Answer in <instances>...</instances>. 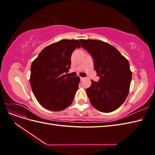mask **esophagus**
<instances>
[{
	"label": "esophagus",
	"mask_w": 155,
	"mask_h": 155,
	"mask_svg": "<svg viewBox=\"0 0 155 155\" xmlns=\"http://www.w3.org/2000/svg\"><path fill=\"white\" fill-rule=\"evenodd\" d=\"M85 79V78H82V77H80V79H81V80H83V79Z\"/></svg>",
	"instance_id": "34e87169"
}]
</instances>
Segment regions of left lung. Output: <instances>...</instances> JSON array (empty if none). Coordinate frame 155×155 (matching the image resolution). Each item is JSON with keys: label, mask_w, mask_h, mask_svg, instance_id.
<instances>
[{"label": "left lung", "mask_w": 155, "mask_h": 155, "mask_svg": "<svg viewBox=\"0 0 155 155\" xmlns=\"http://www.w3.org/2000/svg\"><path fill=\"white\" fill-rule=\"evenodd\" d=\"M90 53L99 81L93 80L86 89L92 105L103 112H110L124 104L129 92L132 72L128 60L113 46L104 41L79 40Z\"/></svg>", "instance_id": "8db88e82"}]
</instances>
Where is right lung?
<instances>
[{
  "label": "right lung",
  "mask_w": 155,
  "mask_h": 155,
  "mask_svg": "<svg viewBox=\"0 0 155 155\" xmlns=\"http://www.w3.org/2000/svg\"><path fill=\"white\" fill-rule=\"evenodd\" d=\"M76 48H81L78 40L63 39L46 46L32 62L31 90L45 109L61 111L72 104L80 79L64 74L70 68V57Z\"/></svg>",
  "instance_id": "right-lung-1"
}]
</instances>
